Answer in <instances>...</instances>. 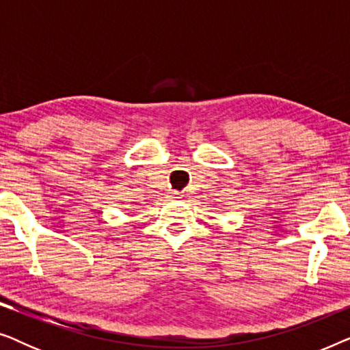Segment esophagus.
I'll list each match as a JSON object with an SVG mask.
<instances>
[{"instance_id":"obj_1","label":"esophagus","mask_w":350,"mask_h":350,"mask_svg":"<svg viewBox=\"0 0 350 350\" xmlns=\"http://www.w3.org/2000/svg\"><path fill=\"white\" fill-rule=\"evenodd\" d=\"M178 196H180L178 191H172V198H178Z\"/></svg>"}]
</instances>
